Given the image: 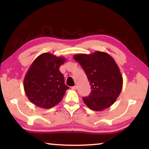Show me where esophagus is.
<instances>
[{"mask_svg": "<svg viewBox=\"0 0 149 149\" xmlns=\"http://www.w3.org/2000/svg\"><path fill=\"white\" fill-rule=\"evenodd\" d=\"M71 88H72V89H77V87L76 86V85H74V86H73V87H71Z\"/></svg>", "mask_w": 149, "mask_h": 149, "instance_id": "34e87169", "label": "esophagus"}]
</instances>
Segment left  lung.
Here are the masks:
<instances>
[{"instance_id": "8db88e82", "label": "left lung", "mask_w": 149, "mask_h": 149, "mask_svg": "<svg viewBox=\"0 0 149 149\" xmlns=\"http://www.w3.org/2000/svg\"><path fill=\"white\" fill-rule=\"evenodd\" d=\"M74 59L82 66L91 85V93L83 100L89 109L103 111L113 104L123 87V77L114 59L107 53L77 54Z\"/></svg>"}]
</instances>
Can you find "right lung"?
Masks as SVG:
<instances>
[{"label":"right lung","instance_id":"right-lung-1","mask_svg":"<svg viewBox=\"0 0 149 149\" xmlns=\"http://www.w3.org/2000/svg\"><path fill=\"white\" fill-rule=\"evenodd\" d=\"M65 61L63 57L45 53L32 62L24 78V87L28 98L34 105L48 109L62 100L69 88L59 69Z\"/></svg>","mask_w":149,"mask_h":149}]
</instances>
